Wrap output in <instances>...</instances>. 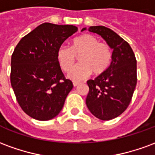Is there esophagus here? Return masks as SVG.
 <instances>
[{
  "label": "esophagus",
  "mask_w": 155,
  "mask_h": 155,
  "mask_svg": "<svg viewBox=\"0 0 155 155\" xmlns=\"http://www.w3.org/2000/svg\"><path fill=\"white\" fill-rule=\"evenodd\" d=\"M78 84H80V82H77V81H73V85H74V87H75V86H77Z\"/></svg>",
  "instance_id": "34e87169"
}]
</instances>
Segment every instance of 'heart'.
<instances>
[{"label":"heart","mask_w":155,"mask_h":155,"mask_svg":"<svg viewBox=\"0 0 155 155\" xmlns=\"http://www.w3.org/2000/svg\"><path fill=\"white\" fill-rule=\"evenodd\" d=\"M79 56L81 64L68 75L75 81L84 80L92 72L96 75L104 73L110 66L113 51L108 43L101 42L94 35L85 34L73 39L71 47L63 45L56 52L58 63L64 72L71 71Z\"/></svg>","instance_id":"b5f03b06"}]
</instances>
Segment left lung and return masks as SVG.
<instances>
[{
	"label": "left lung",
	"mask_w": 155,
	"mask_h": 155,
	"mask_svg": "<svg viewBox=\"0 0 155 155\" xmlns=\"http://www.w3.org/2000/svg\"><path fill=\"white\" fill-rule=\"evenodd\" d=\"M89 31L101 35L113 49L109 69L87 81L86 97L92 114L101 120H110L122 114L131 101L137 84L136 58L129 43L110 29L97 25L91 26Z\"/></svg>",
	"instance_id": "8db88e82"
}]
</instances>
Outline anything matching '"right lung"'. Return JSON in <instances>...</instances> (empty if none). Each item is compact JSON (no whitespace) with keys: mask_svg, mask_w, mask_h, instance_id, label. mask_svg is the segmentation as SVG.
<instances>
[{"mask_svg":"<svg viewBox=\"0 0 155 155\" xmlns=\"http://www.w3.org/2000/svg\"><path fill=\"white\" fill-rule=\"evenodd\" d=\"M76 31L74 25L43 23L15 46L11 62V84L22 110L35 120L54 118L73 88L72 81L61 71L56 52Z\"/></svg>","mask_w":155,"mask_h":155,"instance_id":"right-lung-1","label":"right lung"}]
</instances>
